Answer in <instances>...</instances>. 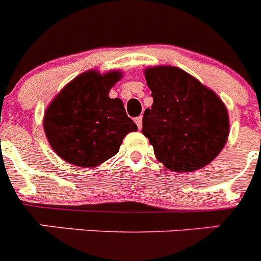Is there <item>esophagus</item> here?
Here are the masks:
<instances>
[{
	"instance_id": "esophagus-1",
	"label": "esophagus",
	"mask_w": 261,
	"mask_h": 261,
	"mask_svg": "<svg viewBox=\"0 0 261 261\" xmlns=\"http://www.w3.org/2000/svg\"><path fill=\"white\" fill-rule=\"evenodd\" d=\"M135 123L137 124L138 129H141V128H142V116H138V117H136V119H135Z\"/></svg>"
}]
</instances>
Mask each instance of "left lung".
<instances>
[{
	"label": "left lung",
	"mask_w": 261,
	"mask_h": 261,
	"mask_svg": "<svg viewBox=\"0 0 261 261\" xmlns=\"http://www.w3.org/2000/svg\"><path fill=\"white\" fill-rule=\"evenodd\" d=\"M153 106L142 119L159 162L174 172H192L213 161L230 132L225 103L183 69L170 65L144 70Z\"/></svg>",
	"instance_id": "left-lung-1"
}]
</instances>
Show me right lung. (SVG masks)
I'll return each mask as SVG.
<instances>
[{
  "instance_id": "1",
  "label": "right lung",
  "mask_w": 261,
  "mask_h": 261,
  "mask_svg": "<svg viewBox=\"0 0 261 261\" xmlns=\"http://www.w3.org/2000/svg\"><path fill=\"white\" fill-rule=\"evenodd\" d=\"M123 71L87 70L71 80L52 99L43 128L52 150L70 165L95 167L117 154L128 133L137 125L123 102L111 99L110 90Z\"/></svg>"
}]
</instances>
